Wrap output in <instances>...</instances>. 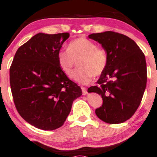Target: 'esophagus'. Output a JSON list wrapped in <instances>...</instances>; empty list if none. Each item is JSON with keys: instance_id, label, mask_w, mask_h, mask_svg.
Wrapping results in <instances>:
<instances>
[{"instance_id": "34e87169", "label": "esophagus", "mask_w": 157, "mask_h": 157, "mask_svg": "<svg viewBox=\"0 0 157 157\" xmlns=\"http://www.w3.org/2000/svg\"><path fill=\"white\" fill-rule=\"evenodd\" d=\"M82 93H83L84 95H86V94H87V88L82 87Z\"/></svg>"}]
</instances>
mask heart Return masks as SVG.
Listing matches in <instances>:
<instances>
[{
  "mask_svg": "<svg viewBox=\"0 0 157 157\" xmlns=\"http://www.w3.org/2000/svg\"><path fill=\"white\" fill-rule=\"evenodd\" d=\"M78 61L79 69L73 74V69ZM57 62L67 76H73L78 83L87 84L93 80V75L98 76L105 71L107 55L106 51L98 47L93 40L80 37L68 44L67 50L58 52Z\"/></svg>",
  "mask_w": 157,
  "mask_h": 157,
  "instance_id": "b5f03b06",
  "label": "heart"
}]
</instances>
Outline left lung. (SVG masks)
I'll list each match as a JSON object with an SVG mask.
<instances>
[{
    "label": "left lung",
    "mask_w": 157,
    "mask_h": 157,
    "mask_svg": "<svg viewBox=\"0 0 157 157\" xmlns=\"http://www.w3.org/2000/svg\"><path fill=\"white\" fill-rule=\"evenodd\" d=\"M107 52V64L88 92L101 95L103 103L96 116L109 124L129 119L140 106L147 83L145 57L134 40L124 35L107 31L88 36Z\"/></svg>",
    "instance_id": "8db88e82"
}]
</instances>
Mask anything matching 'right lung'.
Segmentation results:
<instances>
[{
	"instance_id": "right-lung-1",
	"label": "right lung",
	"mask_w": 157,
	"mask_h": 157,
	"mask_svg": "<svg viewBox=\"0 0 157 157\" xmlns=\"http://www.w3.org/2000/svg\"><path fill=\"white\" fill-rule=\"evenodd\" d=\"M70 37L67 33H38L17 49L10 70L14 103L21 117L40 130L52 131L64 124L79 86L63 73L57 53Z\"/></svg>"
}]
</instances>
